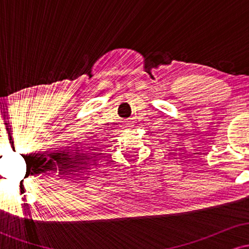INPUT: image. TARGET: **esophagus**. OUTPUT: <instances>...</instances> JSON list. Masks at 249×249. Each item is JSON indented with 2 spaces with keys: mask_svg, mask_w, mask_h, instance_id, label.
Segmentation results:
<instances>
[{
  "mask_svg": "<svg viewBox=\"0 0 249 249\" xmlns=\"http://www.w3.org/2000/svg\"><path fill=\"white\" fill-rule=\"evenodd\" d=\"M125 127L126 128H131V127H133V124L131 122H127L126 124H125Z\"/></svg>",
  "mask_w": 249,
  "mask_h": 249,
  "instance_id": "34e87169",
  "label": "esophagus"
}]
</instances>
